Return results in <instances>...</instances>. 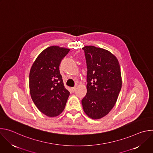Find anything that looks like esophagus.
<instances>
[{
    "label": "esophagus",
    "mask_w": 153,
    "mask_h": 153,
    "mask_svg": "<svg viewBox=\"0 0 153 153\" xmlns=\"http://www.w3.org/2000/svg\"><path fill=\"white\" fill-rule=\"evenodd\" d=\"M71 91H72V92H74L75 91V90H76V87H73V88H71Z\"/></svg>",
    "instance_id": "1"
}]
</instances>
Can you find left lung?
Listing matches in <instances>:
<instances>
[{"instance_id":"1","label":"left lung","mask_w":153,"mask_h":153,"mask_svg":"<svg viewBox=\"0 0 153 153\" xmlns=\"http://www.w3.org/2000/svg\"><path fill=\"white\" fill-rule=\"evenodd\" d=\"M86 96L82 100L83 111L89 117L99 119L107 115L116 104L122 88L119 61L109 51L85 46Z\"/></svg>"}]
</instances>
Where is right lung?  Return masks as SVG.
<instances>
[{"label":"right lung","mask_w":153,"mask_h":153,"mask_svg":"<svg viewBox=\"0 0 153 153\" xmlns=\"http://www.w3.org/2000/svg\"><path fill=\"white\" fill-rule=\"evenodd\" d=\"M70 50L58 46L48 47L37 56L30 70L31 99L38 110L48 117L61 114L70 96L59 71L60 63Z\"/></svg>","instance_id":"obj_1"}]
</instances>
